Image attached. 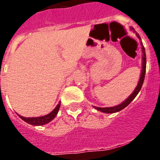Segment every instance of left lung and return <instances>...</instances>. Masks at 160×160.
Here are the masks:
<instances>
[{"label": "left lung", "instance_id": "8db88e82", "mask_svg": "<svg viewBox=\"0 0 160 160\" xmlns=\"http://www.w3.org/2000/svg\"><path fill=\"white\" fill-rule=\"evenodd\" d=\"M131 29H132L134 32H135V29H133V28H131ZM137 37H138L139 39H140V37H139V35L138 34V33H136ZM141 45H142V72H141V76H140V78H139V81H138V85H137L136 88H135V90H134V92L132 93V94H131V95L129 96V97L127 98V99L125 100L124 102H122L121 104H119V105L116 106V107H95L94 108H96L97 110H98V111H102V112L103 113H115V112H118V111H122V109H124L125 107H128V105H129L130 103L131 102L133 101V99L135 98V97H136L137 94H138V92H139V90H141V88H142V84H143V81H144V78H145V73H146V53H145V48H144L143 45H142V42H141Z\"/></svg>", "mask_w": 160, "mask_h": 160}]
</instances>
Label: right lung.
Instances as JSON below:
<instances>
[{
    "label": "right lung",
    "instance_id": "right-lung-1",
    "mask_svg": "<svg viewBox=\"0 0 160 160\" xmlns=\"http://www.w3.org/2000/svg\"><path fill=\"white\" fill-rule=\"evenodd\" d=\"M60 106H61V102H59L58 104L57 107H56V108H55L52 112L46 114V115H45V116L37 117V118H25V117L21 116V115H19V114H18V116L22 118V120H24L25 122H26L29 124H31V125H33V126L44 125V124H46L48 123V122H49L52 119H53V118H55V116L57 115Z\"/></svg>",
    "mask_w": 160,
    "mask_h": 160
}]
</instances>
